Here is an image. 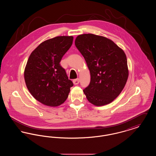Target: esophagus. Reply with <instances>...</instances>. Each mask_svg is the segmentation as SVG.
I'll return each instance as SVG.
<instances>
[{
  "label": "esophagus",
  "mask_w": 156,
  "mask_h": 156,
  "mask_svg": "<svg viewBox=\"0 0 156 156\" xmlns=\"http://www.w3.org/2000/svg\"><path fill=\"white\" fill-rule=\"evenodd\" d=\"M79 82H80V80H79L78 78L75 79V80H73V83H74V85H77V84H78V83H79Z\"/></svg>",
  "instance_id": "34e87169"
}]
</instances>
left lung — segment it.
I'll return each instance as SVG.
<instances>
[{
    "label": "left lung",
    "mask_w": 156,
    "mask_h": 156,
    "mask_svg": "<svg viewBox=\"0 0 156 156\" xmlns=\"http://www.w3.org/2000/svg\"><path fill=\"white\" fill-rule=\"evenodd\" d=\"M75 44L90 74V83L83 90L88 101L98 106L111 103L128 78L125 53L111 40L93 34L78 36Z\"/></svg>",
    "instance_id": "1"
}]
</instances>
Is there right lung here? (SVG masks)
I'll return each mask as SVG.
<instances>
[{
	"instance_id": "obj_1",
	"label": "right lung",
	"mask_w": 156,
	"mask_h": 156,
	"mask_svg": "<svg viewBox=\"0 0 156 156\" xmlns=\"http://www.w3.org/2000/svg\"><path fill=\"white\" fill-rule=\"evenodd\" d=\"M73 39V36L48 39L30 54L24 69V80L30 94L41 104L58 106L68 97L74 84L59 62Z\"/></svg>"
}]
</instances>
